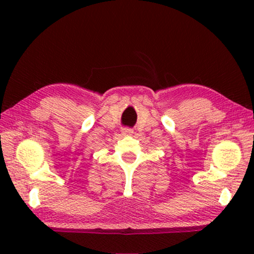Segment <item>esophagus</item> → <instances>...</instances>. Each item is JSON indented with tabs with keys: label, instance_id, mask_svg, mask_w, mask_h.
Here are the masks:
<instances>
[{
	"label": "esophagus",
	"instance_id": "obj_1",
	"mask_svg": "<svg viewBox=\"0 0 254 254\" xmlns=\"http://www.w3.org/2000/svg\"><path fill=\"white\" fill-rule=\"evenodd\" d=\"M121 133H123L124 136H130V135L134 134V130L130 129V128H124Z\"/></svg>",
	"mask_w": 254,
	"mask_h": 254
}]
</instances>
